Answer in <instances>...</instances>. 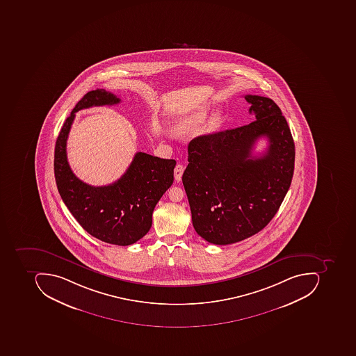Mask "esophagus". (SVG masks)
<instances>
[{
  "instance_id": "obj_1",
  "label": "esophagus",
  "mask_w": 356,
  "mask_h": 356,
  "mask_svg": "<svg viewBox=\"0 0 356 356\" xmlns=\"http://www.w3.org/2000/svg\"><path fill=\"white\" fill-rule=\"evenodd\" d=\"M184 172V165H177L175 168V177L177 181H181V175H183Z\"/></svg>"
}]
</instances>
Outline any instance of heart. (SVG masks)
<instances>
[{"mask_svg":"<svg viewBox=\"0 0 356 356\" xmlns=\"http://www.w3.org/2000/svg\"><path fill=\"white\" fill-rule=\"evenodd\" d=\"M207 110H200V111L197 112V113H195V115L193 116V119H191V121L181 122V124H179V127H177V129H184V128H186L187 125H189V124L191 123H201V122H203L204 121L205 119H207ZM218 116H215L214 119H213V121H211V125H216V124L218 123Z\"/></svg>","mask_w":356,"mask_h":356,"instance_id":"1","label":"heart"}]
</instances>
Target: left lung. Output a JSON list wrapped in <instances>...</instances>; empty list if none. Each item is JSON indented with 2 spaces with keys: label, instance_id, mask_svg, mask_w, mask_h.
I'll list each match as a JSON object with an SVG mask.
<instances>
[{
  "label": "left lung",
  "instance_id": "obj_1",
  "mask_svg": "<svg viewBox=\"0 0 356 356\" xmlns=\"http://www.w3.org/2000/svg\"><path fill=\"white\" fill-rule=\"evenodd\" d=\"M256 121L199 136L188 145L183 185L195 232L209 243L248 238L272 220L292 181L296 145L282 110L270 98L246 95ZM269 147L252 155L255 142Z\"/></svg>",
  "mask_w": 356,
  "mask_h": 356
}]
</instances>
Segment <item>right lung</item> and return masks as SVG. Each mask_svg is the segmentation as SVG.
<instances>
[{"label":"right lung","instance_id":"1","mask_svg":"<svg viewBox=\"0 0 356 356\" xmlns=\"http://www.w3.org/2000/svg\"><path fill=\"white\" fill-rule=\"evenodd\" d=\"M120 102L119 97L102 88L88 92L78 102L56 139L54 177L62 200L88 234L108 244L128 246L151 229L154 209L172 185L177 161L138 152L118 181L95 187L74 175L66 154V142L76 112Z\"/></svg>","mask_w":356,"mask_h":356}]
</instances>
